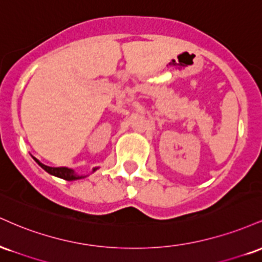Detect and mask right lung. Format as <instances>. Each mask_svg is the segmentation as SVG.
<instances>
[{
  "instance_id": "obj_1",
  "label": "right lung",
  "mask_w": 262,
  "mask_h": 262,
  "mask_svg": "<svg viewBox=\"0 0 262 262\" xmlns=\"http://www.w3.org/2000/svg\"><path fill=\"white\" fill-rule=\"evenodd\" d=\"M35 161L38 162L39 166H41L43 169L47 171V172L52 173L54 176H58V177H61V179L64 180H68V181H73V180H79V179H82L83 176H79L76 175V173L74 172L71 169H68V167H50V166H47V165L41 164V162H39L37 159H34Z\"/></svg>"
}]
</instances>
